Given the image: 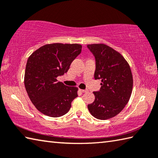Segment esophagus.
<instances>
[{"instance_id": "34e87169", "label": "esophagus", "mask_w": 158, "mask_h": 158, "mask_svg": "<svg viewBox=\"0 0 158 158\" xmlns=\"http://www.w3.org/2000/svg\"><path fill=\"white\" fill-rule=\"evenodd\" d=\"M79 90L81 92V93H87L88 91V90H82V89H79Z\"/></svg>"}]
</instances>
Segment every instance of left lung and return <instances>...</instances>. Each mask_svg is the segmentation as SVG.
Segmentation results:
<instances>
[{
    "label": "left lung",
    "instance_id": "8db88e82",
    "mask_svg": "<svg viewBox=\"0 0 158 158\" xmlns=\"http://www.w3.org/2000/svg\"><path fill=\"white\" fill-rule=\"evenodd\" d=\"M87 47L95 58L94 79H102L101 88L93 92L95 99L88 108L97 119H110L130 99L133 85L130 65L121 54L106 44H89Z\"/></svg>",
    "mask_w": 158,
    "mask_h": 158
}]
</instances>
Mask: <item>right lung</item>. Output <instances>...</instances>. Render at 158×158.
<instances>
[{
	"mask_svg": "<svg viewBox=\"0 0 158 158\" xmlns=\"http://www.w3.org/2000/svg\"><path fill=\"white\" fill-rule=\"evenodd\" d=\"M80 44H47L34 51L27 59L24 84L37 110L45 115L59 117L66 114L78 96V88L57 81L66 73L73 60L81 53Z\"/></svg>",
	"mask_w": 158,
	"mask_h": 158,
	"instance_id": "1",
	"label": "right lung"
}]
</instances>
